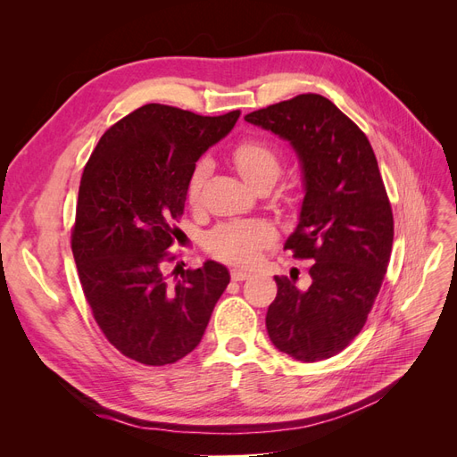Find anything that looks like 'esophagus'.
<instances>
[{"mask_svg":"<svg viewBox=\"0 0 457 457\" xmlns=\"http://www.w3.org/2000/svg\"><path fill=\"white\" fill-rule=\"evenodd\" d=\"M230 276H232V280H234V282H242V280H247V278H250L252 272H250V270H242V269H232Z\"/></svg>","mask_w":457,"mask_h":457,"instance_id":"1","label":"esophagus"}]
</instances>
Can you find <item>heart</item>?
I'll return each mask as SVG.
<instances>
[{
    "label": "heart",
    "mask_w": 457,
    "mask_h": 457,
    "mask_svg": "<svg viewBox=\"0 0 457 457\" xmlns=\"http://www.w3.org/2000/svg\"><path fill=\"white\" fill-rule=\"evenodd\" d=\"M232 162L237 165L244 181L252 187L261 183H274L280 173V156L270 145L245 139L232 148ZM210 173V163L198 162L187 183V198L195 204L200 196L202 185ZM274 238L272 228L262 220H237V223L220 225L207 237V250L220 261L234 265H250L261 250Z\"/></svg>",
    "instance_id": "obj_1"
}]
</instances>
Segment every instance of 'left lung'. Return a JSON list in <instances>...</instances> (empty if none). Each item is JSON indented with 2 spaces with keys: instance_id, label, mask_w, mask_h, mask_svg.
<instances>
[{
  "instance_id": "obj_1",
  "label": "left lung",
  "mask_w": 457,
  "mask_h": 457,
  "mask_svg": "<svg viewBox=\"0 0 457 457\" xmlns=\"http://www.w3.org/2000/svg\"><path fill=\"white\" fill-rule=\"evenodd\" d=\"M245 121L292 145L305 187L284 250L312 261L311 286L274 276L269 337L295 361H324L361 334L389 265L393 212L378 160L368 137L322 95H297Z\"/></svg>"
}]
</instances>
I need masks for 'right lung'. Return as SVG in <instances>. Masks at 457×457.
I'll list each match as a JSON object with an SVG mask.
<instances>
[{
	"instance_id": "add662e5",
	"label": "right lung",
	"mask_w": 457,
	"mask_h": 457,
	"mask_svg": "<svg viewBox=\"0 0 457 457\" xmlns=\"http://www.w3.org/2000/svg\"><path fill=\"white\" fill-rule=\"evenodd\" d=\"M238 118L145 104L101 137L81 175L72 230L81 289L104 337L131 361L165 366L195 351L230 282L217 261L177 265L175 284L163 265L175 259L168 247L192 170Z\"/></svg>"
}]
</instances>
